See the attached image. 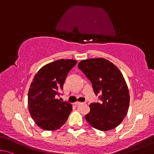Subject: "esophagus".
I'll return each mask as SVG.
<instances>
[{"mask_svg": "<svg viewBox=\"0 0 154 154\" xmlns=\"http://www.w3.org/2000/svg\"><path fill=\"white\" fill-rule=\"evenodd\" d=\"M86 103H80V102H75V103H74V104L75 105V106H79V105H81V104H85Z\"/></svg>", "mask_w": 154, "mask_h": 154, "instance_id": "34e87169", "label": "esophagus"}]
</instances>
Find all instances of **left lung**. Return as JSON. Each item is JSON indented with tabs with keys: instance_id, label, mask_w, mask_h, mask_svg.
Wrapping results in <instances>:
<instances>
[{
	"instance_id": "1",
	"label": "left lung",
	"mask_w": 154,
	"mask_h": 154,
	"mask_svg": "<svg viewBox=\"0 0 154 154\" xmlns=\"http://www.w3.org/2000/svg\"><path fill=\"white\" fill-rule=\"evenodd\" d=\"M79 68L90 80L100 101L90 105L85 119L93 128L101 131L114 128L127 114L130 95L123 75L112 62L103 58L82 60Z\"/></svg>"
}]
</instances>
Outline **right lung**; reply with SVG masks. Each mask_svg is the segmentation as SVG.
Masks as SVG:
<instances>
[{"label": "right lung", "instance_id": "add662e5", "mask_svg": "<svg viewBox=\"0 0 154 154\" xmlns=\"http://www.w3.org/2000/svg\"><path fill=\"white\" fill-rule=\"evenodd\" d=\"M76 63L73 59H59L45 65L35 75L28 91V109L43 130L59 129L68 118L72 104L56 97L61 95L67 75Z\"/></svg>", "mask_w": 154, "mask_h": 154}]
</instances>
